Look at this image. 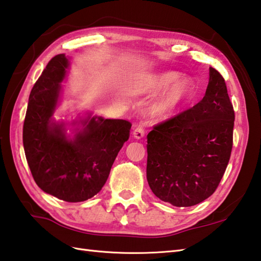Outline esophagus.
<instances>
[{"label":"esophagus","mask_w":261,"mask_h":261,"mask_svg":"<svg viewBox=\"0 0 261 261\" xmlns=\"http://www.w3.org/2000/svg\"><path fill=\"white\" fill-rule=\"evenodd\" d=\"M145 126H146L145 121H140L137 125H135V128L133 130V136L137 138V140L142 138L145 135Z\"/></svg>","instance_id":"obj_1"}]
</instances>
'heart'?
Returning a JSON list of instances; mask_svg holds the SVG:
<instances>
[{"instance_id":"b5f03b06","label":"heart","mask_w":261,"mask_h":261,"mask_svg":"<svg viewBox=\"0 0 261 261\" xmlns=\"http://www.w3.org/2000/svg\"><path fill=\"white\" fill-rule=\"evenodd\" d=\"M163 88L166 89L154 106V113L166 116L172 114L190 98L194 83L188 77H179V73L174 71L154 74L146 83V90L151 92Z\"/></svg>"}]
</instances>
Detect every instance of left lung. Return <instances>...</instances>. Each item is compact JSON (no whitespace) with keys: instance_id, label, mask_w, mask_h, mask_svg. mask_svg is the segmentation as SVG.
Masks as SVG:
<instances>
[{"instance_id":"left-lung-1","label":"left lung","mask_w":261,"mask_h":261,"mask_svg":"<svg viewBox=\"0 0 261 261\" xmlns=\"http://www.w3.org/2000/svg\"><path fill=\"white\" fill-rule=\"evenodd\" d=\"M233 126L234 110L225 80L210 67L204 98L147 134L146 178L153 194L177 207L208 198L230 160Z\"/></svg>"}]
</instances>
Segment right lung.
<instances>
[{
  "mask_svg": "<svg viewBox=\"0 0 261 261\" xmlns=\"http://www.w3.org/2000/svg\"><path fill=\"white\" fill-rule=\"evenodd\" d=\"M68 65L65 55H56L37 80L29 95L22 138L38 187L58 199L77 203L103 187L117 154L129 138L132 124L89 116L81 120L83 129L73 140L67 138L65 124L54 123L53 115Z\"/></svg>",
  "mask_w": 261,
  "mask_h": 261,
  "instance_id": "1",
  "label": "right lung"
}]
</instances>
